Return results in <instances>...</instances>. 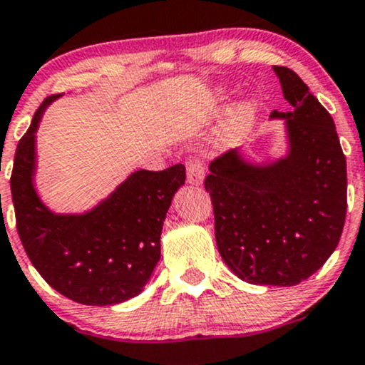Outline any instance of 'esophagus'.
<instances>
[{
	"label": "esophagus",
	"mask_w": 365,
	"mask_h": 365,
	"mask_svg": "<svg viewBox=\"0 0 365 365\" xmlns=\"http://www.w3.org/2000/svg\"><path fill=\"white\" fill-rule=\"evenodd\" d=\"M185 168H187V182L192 183V185H201L205 178L203 160L196 155H190L187 157Z\"/></svg>",
	"instance_id": "obj_1"
}]
</instances>
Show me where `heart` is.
I'll return each mask as SVG.
<instances>
[{
    "label": "heart",
    "mask_w": 365,
    "mask_h": 365,
    "mask_svg": "<svg viewBox=\"0 0 365 365\" xmlns=\"http://www.w3.org/2000/svg\"><path fill=\"white\" fill-rule=\"evenodd\" d=\"M254 118V106L251 102H244V104L237 106L227 118L226 125L222 128V138L224 141L233 143L237 139H240L242 135L247 132V128L251 127V121Z\"/></svg>",
    "instance_id": "1"
}]
</instances>
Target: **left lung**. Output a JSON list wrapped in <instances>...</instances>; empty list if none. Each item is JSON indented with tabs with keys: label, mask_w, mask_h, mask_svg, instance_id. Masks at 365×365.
<instances>
[{
	"label": "left lung",
	"mask_w": 365,
	"mask_h": 365,
	"mask_svg": "<svg viewBox=\"0 0 365 365\" xmlns=\"http://www.w3.org/2000/svg\"><path fill=\"white\" fill-rule=\"evenodd\" d=\"M293 111L289 152L247 164L230 150L210 162L205 189L224 263L245 282L295 286L336 251L346 219V159L330 113L288 67H274Z\"/></svg>",
	"instance_id": "1"
}]
</instances>
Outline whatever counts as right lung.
Returning <instances> with one entry per match:
<instances>
[{
	"label": "right lung",
	"instance_id": "1",
	"mask_svg": "<svg viewBox=\"0 0 365 365\" xmlns=\"http://www.w3.org/2000/svg\"><path fill=\"white\" fill-rule=\"evenodd\" d=\"M51 95L33 114L14 159L10 189L16 226L33 267L61 295L84 305H113L139 295L160 259V233L183 164L135 171L83 215H56L33 187L35 132Z\"/></svg>",
	"mask_w": 365,
	"mask_h": 365
}]
</instances>
